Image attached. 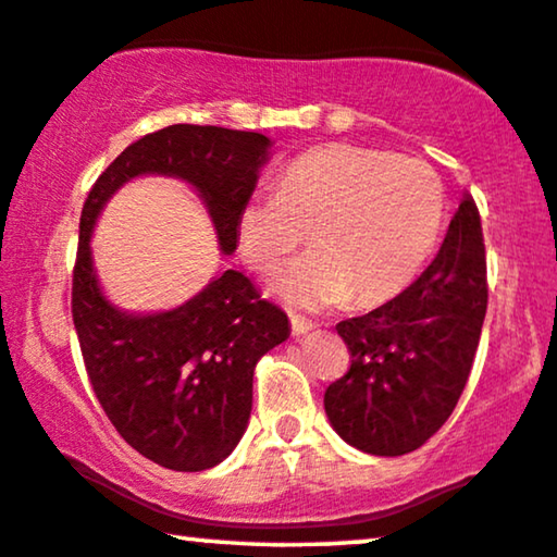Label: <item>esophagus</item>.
I'll list each match as a JSON object with an SVG mask.
<instances>
[{"mask_svg": "<svg viewBox=\"0 0 557 557\" xmlns=\"http://www.w3.org/2000/svg\"><path fill=\"white\" fill-rule=\"evenodd\" d=\"M315 326L311 321L301 319V315H290V331H294V336H306L308 331H313Z\"/></svg>", "mask_w": 557, "mask_h": 557, "instance_id": "34e87169", "label": "esophagus"}]
</instances>
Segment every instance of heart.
<instances>
[{
	"label": "heart",
	"instance_id": "b5f03b06",
	"mask_svg": "<svg viewBox=\"0 0 557 557\" xmlns=\"http://www.w3.org/2000/svg\"><path fill=\"white\" fill-rule=\"evenodd\" d=\"M443 182L416 157L363 147L304 153L276 191L253 194L238 213V251L271 276L311 238L313 251L278 278L276 294L301 311L375 306L398 296L438 242Z\"/></svg>",
	"mask_w": 557,
	"mask_h": 557
}]
</instances>
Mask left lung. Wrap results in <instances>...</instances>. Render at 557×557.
<instances>
[{
	"instance_id": "left-lung-1",
	"label": "left lung",
	"mask_w": 557,
	"mask_h": 557,
	"mask_svg": "<svg viewBox=\"0 0 557 557\" xmlns=\"http://www.w3.org/2000/svg\"><path fill=\"white\" fill-rule=\"evenodd\" d=\"M485 308L481 213L463 194L431 267L388 304L336 326L350 368L323 396L333 431L371 456L421 448L466 388Z\"/></svg>"
}]
</instances>
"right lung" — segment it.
<instances>
[{"instance_id":"add662e5","label":"right lung","mask_w":557,"mask_h":557,"mask_svg":"<svg viewBox=\"0 0 557 557\" xmlns=\"http://www.w3.org/2000/svg\"><path fill=\"white\" fill-rule=\"evenodd\" d=\"M269 149V136L256 132L174 124L126 147L84 201L72 278L84 366L119 435L169 470L213 468L238 446L251 416L253 368L288 338V315L234 269L171 311L126 313L99 286L91 231L126 182L161 174L199 191L219 249L234 253L238 213L251 199Z\"/></svg>"}]
</instances>
